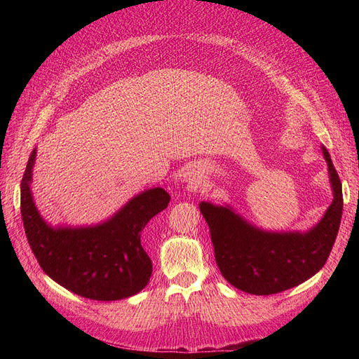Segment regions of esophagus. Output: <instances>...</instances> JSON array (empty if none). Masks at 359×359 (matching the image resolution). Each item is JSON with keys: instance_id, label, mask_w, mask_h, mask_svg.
Instances as JSON below:
<instances>
[{"instance_id": "1", "label": "esophagus", "mask_w": 359, "mask_h": 359, "mask_svg": "<svg viewBox=\"0 0 359 359\" xmlns=\"http://www.w3.org/2000/svg\"><path fill=\"white\" fill-rule=\"evenodd\" d=\"M184 181H187L189 186L196 190L201 187V184H202V173L196 169H189V172L184 175Z\"/></svg>"}]
</instances>
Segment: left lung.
Listing matches in <instances>:
<instances>
[{"instance_id":"8db88e82","label":"left lung","mask_w":359,"mask_h":359,"mask_svg":"<svg viewBox=\"0 0 359 359\" xmlns=\"http://www.w3.org/2000/svg\"><path fill=\"white\" fill-rule=\"evenodd\" d=\"M334 201L323 219L307 233H271L244 222L229 206L201 202L208 223L214 256L222 276L236 289L253 295H273L301 285L325 265L339 233L343 191L328 151Z\"/></svg>"}]
</instances>
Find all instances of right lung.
I'll return each mask as SVG.
<instances>
[{"instance_id":"obj_1","label":"right lung","mask_w":359,"mask_h":359,"mask_svg":"<svg viewBox=\"0 0 359 359\" xmlns=\"http://www.w3.org/2000/svg\"><path fill=\"white\" fill-rule=\"evenodd\" d=\"M32 151L20 182V214L27 240L41 269L70 292L95 301H116L142 290L153 273L144 248L148 222L170 196L157 187L130 201L111 220L94 227L52 229L40 217L29 191Z\"/></svg>"}]
</instances>
